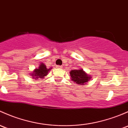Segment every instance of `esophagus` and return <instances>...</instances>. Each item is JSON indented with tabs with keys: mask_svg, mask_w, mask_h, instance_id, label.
Returning <instances> with one entry per match:
<instances>
[{
	"mask_svg": "<svg viewBox=\"0 0 128 128\" xmlns=\"http://www.w3.org/2000/svg\"><path fill=\"white\" fill-rule=\"evenodd\" d=\"M57 68H62V67L61 66H58Z\"/></svg>",
	"mask_w": 128,
	"mask_h": 128,
	"instance_id": "1",
	"label": "esophagus"
}]
</instances>
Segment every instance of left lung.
Here are the masks:
<instances>
[{
	"instance_id": "left-lung-1",
	"label": "left lung",
	"mask_w": 128,
	"mask_h": 128,
	"mask_svg": "<svg viewBox=\"0 0 128 128\" xmlns=\"http://www.w3.org/2000/svg\"><path fill=\"white\" fill-rule=\"evenodd\" d=\"M71 79L77 84H84L89 80H90L91 76L88 75L83 70V69L72 70L70 72Z\"/></svg>"
}]
</instances>
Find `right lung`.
Wrapping results in <instances>:
<instances>
[{"instance_id":"right-lung-1","label":"right lung","mask_w":128,"mask_h":128,"mask_svg":"<svg viewBox=\"0 0 128 128\" xmlns=\"http://www.w3.org/2000/svg\"><path fill=\"white\" fill-rule=\"evenodd\" d=\"M52 68H47L45 64H44V63H42L40 64V66L38 67V68H36L33 71V73L31 75L35 80H37L38 78H44V76H46L49 70Z\"/></svg>"}]
</instances>
